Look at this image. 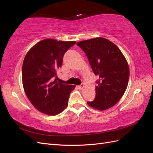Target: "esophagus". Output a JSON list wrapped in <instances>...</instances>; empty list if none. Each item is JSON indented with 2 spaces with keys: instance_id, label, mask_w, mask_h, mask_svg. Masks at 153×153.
Masks as SVG:
<instances>
[{
  "instance_id": "esophagus-1",
  "label": "esophagus",
  "mask_w": 153,
  "mask_h": 153,
  "mask_svg": "<svg viewBox=\"0 0 153 153\" xmlns=\"http://www.w3.org/2000/svg\"><path fill=\"white\" fill-rule=\"evenodd\" d=\"M77 87H78V88L79 89H82L83 87H84V85H83V83H82L81 84V85H78L77 86Z\"/></svg>"
}]
</instances>
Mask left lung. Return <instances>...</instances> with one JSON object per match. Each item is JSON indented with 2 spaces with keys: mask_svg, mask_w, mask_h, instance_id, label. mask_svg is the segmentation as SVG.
<instances>
[{
  "mask_svg": "<svg viewBox=\"0 0 153 153\" xmlns=\"http://www.w3.org/2000/svg\"><path fill=\"white\" fill-rule=\"evenodd\" d=\"M77 45L99 77L95 98L87 104L99 110L111 108L122 98L128 84L129 69L124 56L116 45L102 37L80 41Z\"/></svg>",
  "mask_w": 153,
  "mask_h": 153,
  "instance_id": "obj_1",
  "label": "left lung"
}]
</instances>
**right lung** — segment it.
Masks as SVG:
<instances>
[{
  "mask_svg": "<svg viewBox=\"0 0 153 153\" xmlns=\"http://www.w3.org/2000/svg\"><path fill=\"white\" fill-rule=\"evenodd\" d=\"M76 43L44 39L25 55L22 66L25 93L35 108L45 114L56 115L62 112L68 106L70 93L76 87L58 82L56 74L62 64L65 53Z\"/></svg>",
  "mask_w": 153,
  "mask_h": 153,
  "instance_id": "add662e5",
  "label": "right lung"
}]
</instances>
